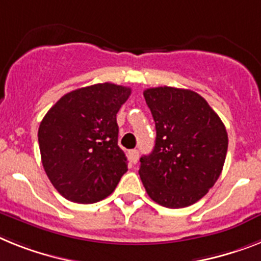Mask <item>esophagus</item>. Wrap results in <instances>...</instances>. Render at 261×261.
I'll return each instance as SVG.
<instances>
[{
	"label": "esophagus",
	"instance_id": "obj_1",
	"mask_svg": "<svg viewBox=\"0 0 261 261\" xmlns=\"http://www.w3.org/2000/svg\"><path fill=\"white\" fill-rule=\"evenodd\" d=\"M128 159L131 161V163H137L138 159H139V151L138 150H130L128 151Z\"/></svg>",
	"mask_w": 261,
	"mask_h": 261
}]
</instances>
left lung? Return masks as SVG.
<instances>
[{"label": "left lung", "mask_w": 261, "mask_h": 261, "mask_svg": "<svg viewBox=\"0 0 261 261\" xmlns=\"http://www.w3.org/2000/svg\"><path fill=\"white\" fill-rule=\"evenodd\" d=\"M143 95L156 128L154 150L141 158L146 192L168 208L194 204L222 174L228 148L225 126L191 90L152 87Z\"/></svg>", "instance_id": "1"}]
</instances>
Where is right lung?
<instances>
[{
	"label": "right lung",
	"mask_w": 261,
	"mask_h": 261,
	"mask_svg": "<svg viewBox=\"0 0 261 261\" xmlns=\"http://www.w3.org/2000/svg\"><path fill=\"white\" fill-rule=\"evenodd\" d=\"M130 94V87L97 83L65 94L43 117L38 128L43 168L67 200H102L127 171L117 113Z\"/></svg>",
	"instance_id": "add662e5"
}]
</instances>
